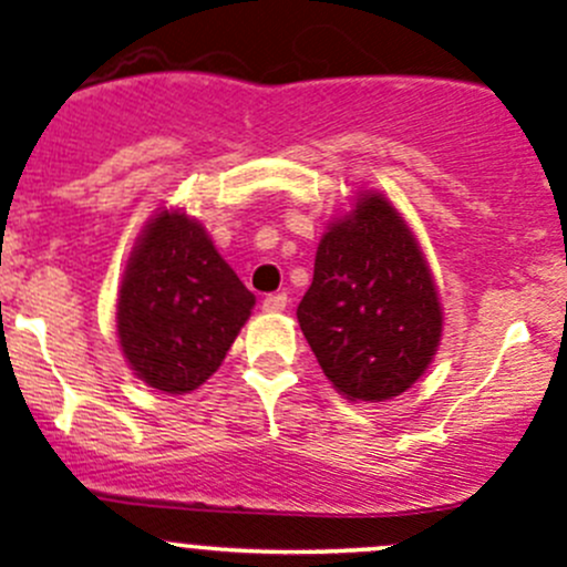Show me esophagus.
<instances>
[{"instance_id": "1", "label": "esophagus", "mask_w": 567, "mask_h": 567, "mask_svg": "<svg viewBox=\"0 0 567 567\" xmlns=\"http://www.w3.org/2000/svg\"><path fill=\"white\" fill-rule=\"evenodd\" d=\"M285 307H288V296H285V293H271V296H266V299H264L266 312H282Z\"/></svg>"}]
</instances>
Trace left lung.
<instances>
[{"label": "left lung", "instance_id": "1", "mask_svg": "<svg viewBox=\"0 0 567 567\" xmlns=\"http://www.w3.org/2000/svg\"><path fill=\"white\" fill-rule=\"evenodd\" d=\"M296 318L326 378L350 402H385L426 372L443 337V307L391 200L361 193L333 219Z\"/></svg>", "mask_w": 567, "mask_h": 567}]
</instances>
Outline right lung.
Wrapping results in <instances>:
<instances>
[{
    "label": "right lung",
    "instance_id": "right-lung-1",
    "mask_svg": "<svg viewBox=\"0 0 567 567\" xmlns=\"http://www.w3.org/2000/svg\"><path fill=\"white\" fill-rule=\"evenodd\" d=\"M252 307L255 296L214 249L204 225L182 208H163L124 268L118 344L143 383L189 393L217 372Z\"/></svg>",
    "mask_w": 567,
    "mask_h": 567
}]
</instances>
